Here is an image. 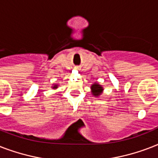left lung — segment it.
Here are the masks:
<instances>
[{"instance_id":"left-lung-1","label":"left lung","mask_w":158,"mask_h":158,"mask_svg":"<svg viewBox=\"0 0 158 158\" xmlns=\"http://www.w3.org/2000/svg\"><path fill=\"white\" fill-rule=\"evenodd\" d=\"M90 88H91L92 94H93L94 97H96V98H98V97L100 96V95H102V93H103V87L102 86V85H100L98 83H94V84H92Z\"/></svg>"}]
</instances>
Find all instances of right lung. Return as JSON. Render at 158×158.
Here are the masks:
<instances>
[{
  "mask_svg": "<svg viewBox=\"0 0 158 158\" xmlns=\"http://www.w3.org/2000/svg\"><path fill=\"white\" fill-rule=\"evenodd\" d=\"M53 89H56L58 88V84H53V86L52 87Z\"/></svg>",
  "mask_w": 158,
  "mask_h": 158,
  "instance_id": "1",
  "label": "right lung"
}]
</instances>
